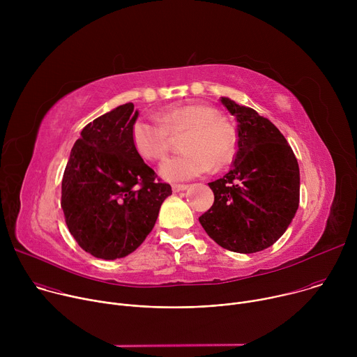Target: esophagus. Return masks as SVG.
<instances>
[{
  "label": "esophagus",
  "mask_w": 357,
  "mask_h": 357,
  "mask_svg": "<svg viewBox=\"0 0 357 357\" xmlns=\"http://www.w3.org/2000/svg\"><path fill=\"white\" fill-rule=\"evenodd\" d=\"M186 189H188V185H181V183L172 185V190H174L175 193H178V192H183V190H186Z\"/></svg>",
  "instance_id": "1"
}]
</instances>
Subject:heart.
I'll return each instance as SVG.
<instances>
[{
  "label": "heart",
  "instance_id": "b5f03b06",
  "mask_svg": "<svg viewBox=\"0 0 357 357\" xmlns=\"http://www.w3.org/2000/svg\"><path fill=\"white\" fill-rule=\"evenodd\" d=\"M219 113L203 105H178L155 119H138L131 128V138L138 154L157 161L167 155L171 134L188 131L183 139L186 152L165 160L160 175L169 182L189 181L208 174L213 165H229L236 154L233 131L219 120Z\"/></svg>",
  "mask_w": 357,
  "mask_h": 357
}]
</instances>
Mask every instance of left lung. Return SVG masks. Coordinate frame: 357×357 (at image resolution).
Returning <instances> with one entry per match:
<instances>
[{"mask_svg":"<svg viewBox=\"0 0 357 357\" xmlns=\"http://www.w3.org/2000/svg\"><path fill=\"white\" fill-rule=\"evenodd\" d=\"M220 101L237 120V152L231 169L209 183L215 202L199 222L223 248L257 252L273 245L296 213L299 167L268 119L227 97Z\"/></svg>","mask_w":357,"mask_h":357,"instance_id":"1","label":"left lung"}]
</instances>
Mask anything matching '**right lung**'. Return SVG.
Masks as SVG:
<instances>
[{"mask_svg": "<svg viewBox=\"0 0 357 357\" xmlns=\"http://www.w3.org/2000/svg\"><path fill=\"white\" fill-rule=\"evenodd\" d=\"M138 110L121 105L89 123L75 142L62 179L70 234L91 256L116 260L137 250L154 227L168 183L141 158L131 138Z\"/></svg>", "mask_w": 357, "mask_h": 357, "instance_id": "1", "label": "right lung"}]
</instances>
